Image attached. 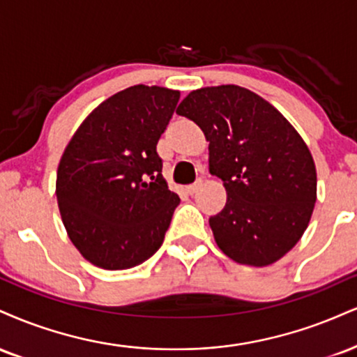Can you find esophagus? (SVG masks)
<instances>
[{"instance_id":"esophagus-1","label":"esophagus","mask_w":357,"mask_h":357,"mask_svg":"<svg viewBox=\"0 0 357 357\" xmlns=\"http://www.w3.org/2000/svg\"><path fill=\"white\" fill-rule=\"evenodd\" d=\"M199 186H201V181H196L195 184H190V186H188L186 190H188V192H190V195L192 196V195H196L197 190H199Z\"/></svg>"}]
</instances>
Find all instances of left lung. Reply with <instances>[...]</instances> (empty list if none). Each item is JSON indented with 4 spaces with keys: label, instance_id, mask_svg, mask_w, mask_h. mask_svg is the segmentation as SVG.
Wrapping results in <instances>:
<instances>
[{
    "label": "left lung",
    "instance_id": "1",
    "mask_svg": "<svg viewBox=\"0 0 357 357\" xmlns=\"http://www.w3.org/2000/svg\"><path fill=\"white\" fill-rule=\"evenodd\" d=\"M176 113L209 141V173L222 179L225 209L209 218L216 244L239 264L268 266L301 239L316 203V166L293 124L236 84L191 91Z\"/></svg>",
    "mask_w": 357,
    "mask_h": 357
}]
</instances>
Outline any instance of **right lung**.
Segmentation results:
<instances>
[{"label": "right lung", "instance_id": "right-lung-1", "mask_svg": "<svg viewBox=\"0 0 357 357\" xmlns=\"http://www.w3.org/2000/svg\"><path fill=\"white\" fill-rule=\"evenodd\" d=\"M179 91L136 84L102 101L64 149L56 199L71 243L86 261L119 271L161 248L179 196L162 178L156 144Z\"/></svg>", "mask_w": 357, "mask_h": 357}]
</instances>
